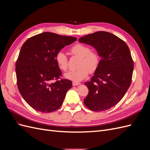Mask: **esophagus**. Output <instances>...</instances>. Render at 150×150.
Here are the masks:
<instances>
[{"label": "esophagus", "mask_w": 150, "mask_h": 150, "mask_svg": "<svg viewBox=\"0 0 150 150\" xmlns=\"http://www.w3.org/2000/svg\"><path fill=\"white\" fill-rule=\"evenodd\" d=\"M80 84V83H78V82H72V85L73 86H78V85H79Z\"/></svg>", "instance_id": "esophagus-1"}]
</instances>
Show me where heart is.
Instances as JSON below:
<instances>
[{
	"instance_id": "heart-1",
	"label": "heart",
	"mask_w": 150,
	"mask_h": 150,
	"mask_svg": "<svg viewBox=\"0 0 150 150\" xmlns=\"http://www.w3.org/2000/svg\"><path fill=\"white\" fill-rule=\"evenodd\" d=\"M71 52L74 56L80 58L78 67L74 71H71L65 74V77L74 82H79L88 76L89 72L96 71L100 64L101 58L96 51H91V49L82 44H76L70 49ZM55 59L58 67L63 71L68 69V58L66 54L59 51L56 55Z\"/></svg>"
}]
</instances>
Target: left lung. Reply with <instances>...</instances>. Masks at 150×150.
Masks as SVG:
<instances>
[{"label":"left lung","instance_id":"1","mask_svg":"<svg viewBox=\"0 0 150 150\" xmlns=\"http://www.w3.org/2000/svg\"><path fill=\"white\" fill-rule=\"evenodd\" d=\"M96 49L100 64L90 81L84 99L86 106L94 111H103L115 106L123 98L132 80L134 62L129 49L122 39L105 31H98L79 39Z\"/></svg>","mask_w":150,"mask_h":150}]
</instances>
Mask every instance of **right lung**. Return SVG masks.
<instances>
[{
    "label": "right lung",
    "mask_w": 150,
    "mask_h": 150,
    "mask_svg": "<svg viewBox=\"0 0 150 150\" xmlns=\"http://www.w3.org/2000/svg\"><path fill=\"white\" fill-rule=\"evenodd\" d=\"M76 40L46 32L29 38L22 45L16 63L17 87L34 110L51 112L61 106L72 81L61 78L55 57L63 47Z\"/></svg>",
    "instance_id": "1"
}]
</instances>
